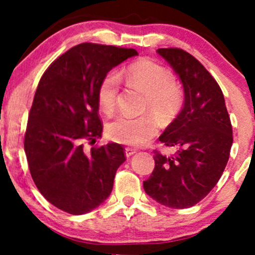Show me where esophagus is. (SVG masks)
I'll return each mask as SVG.
<instances>
[{
    "label": "esophagus",
    "mask_w": 255,
    "mask_h": 255,
    "mask_svg": "<svg viewBox=\"0 0 255 255\" xmlns=\"http://www.w3.org/2000/svg\"><path fill=\"white\" fill-rule=\"evenodd\" d=\"M136 148H134V147H126V156L127 157H130L131 154H134V153H136Z\"/></svg>",
    "instance_id": "1"
}]
</instances>
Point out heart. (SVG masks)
<instances>
[{"instance_id":"1","label":"heart","mask_w":255,"mask_h":255,"mask_svg":"<svg viewBox=\"0 0 255 255\" xmlns=\"http://www.w3.org/2000/svg\"><path fill=\"white\" fill-rule=\"evenodd\" d=\"M128 83L146 93L145 109L162 120L171 119L182 108L184 93L182 87L174 81V74L157 61L142 58L128 64L121 72ZM121 87V79L116 73L109 72L99 81L97 102L103 113L113 114L116 109ZM157 124L152 116L137 118L118 116L107 126V134L120 144L140 146L156 135Z\"/></svg>"}]
</instances>
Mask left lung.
I'll list each match as a JSON object with an SVG mask.
<instances>
[{
  "label": "left lung",
  "mask_w": 255,
  "mask_h": 255,
  "mask_svg": "<svg viewBox=\"0 0 255 255\" xmlns=\"http://www.w3.org/2000/svg\"><path fill=\"white\" fill-rule=\"evenodd\" d=\"M182 81L184 107L159 136L178 150L166 157L154 150V169L144 181L152 199L172 209L194 206L212 191L223 174L233 145V127L221 87L189 52L160 48Z\"/></svg>",
  "instance_id": "1"
}]
</instances>
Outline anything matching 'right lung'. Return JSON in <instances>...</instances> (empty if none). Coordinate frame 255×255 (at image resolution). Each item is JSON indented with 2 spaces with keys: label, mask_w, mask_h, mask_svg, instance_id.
I'll return each mask as SVG.
<instances>
[{
  "label": "right lung",
  "mask_w": 255,
  "mask_h": 255,
  "mask_svg": "<svg viewBox=\"0 0 255 255\" xmlns=\"http://www.w3.org/2000/svg\"><path fill=\"white\" fill-rule=\"evenodd\" d=\"M134 49L81 43L58 56L34 93L24 147L38 191L71 215L96 209L110 195L119 166L120 144L93 146L102 135L97 89L113 67L135 56Z\"/></svg>",
  "instance_id": "1"
}]
</instances>
